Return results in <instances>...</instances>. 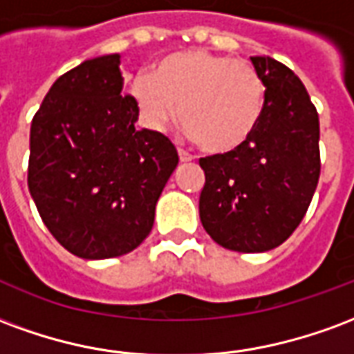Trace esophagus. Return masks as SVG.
I'll use <instances>...</instances> for the list:
<instances>
[{
  "instance_id": "obj_1",
  "label": "esophagus",
  "mask_w": 354,
  "mask_h": 354,
  "mask_svg": "<svg viewBox=\"0 0 354 354\" xmlns=\"http://www.w3.org/2000/svg\"><path fill=\"white\" fill-rule=\"evenodd\" d=\"M178 155H180V161H182V162L193 161V159H195V157H193L189 151H185V149H182V147H178Z\"/></svg>"
}]
</instances>
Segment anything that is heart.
I'll return each instance as SVG.
<instances>
[{
    "instance_id": "b5f03b06",
    "label": "heart",
    "mask_w": 354,
    "mask_h": 354,
    "mask_svg": "<svg viewBox=\"0 0 354 354\" xmlns=\"http://www.w3.org/2000/svg\"><path fill=\"white\" fill-rule=\"evenodd\" d=\"M131 94L151 129L165 131L178 115L203 149L222 153L243 146L260 123L266 87L245 60L208 50L162 58L151 75L132 81Z\"/></svg>"
}]
</instances>
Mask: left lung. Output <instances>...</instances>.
<instances>
[{
	"instance_id": "left-lung-1",
	"label": "left lung",
	"mask_w": 354,
	"mask_h": 354,
	"mask_svg": "<svg viewBox=\"0 0 354 354\" xmlns=\"http://www.w3.org/2000/svg\"><path fill=\"white\" fill-rule=\"evenodd\" d=\"M266 87L252 136L227 153L199 159L203 227L223 248L266 252L296 231L320 176L319 113L296 73L252 57Z\"/></svg>"
}]
</instances>
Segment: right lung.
I'll list each match as a JSON object with an SVG mask.
<instances>
[{
	"mask_svg": "<svg viewBox=\"0 0 354 354\" xmlns=\"http://www.w3.org/2000/svg\"><path fill=\"white\" fill-rule=\"evenodd\" d=\"M119 64L106 55L60 75L30 129V195L50 235L85 260L129 254L149 235L178 165L165 134L136 129Z\"/></svg>",
	"mask_w": 354,
	"mask_h": 354,
	"instance_id": "1",
	"label": "right lung"
}]
</instances>
